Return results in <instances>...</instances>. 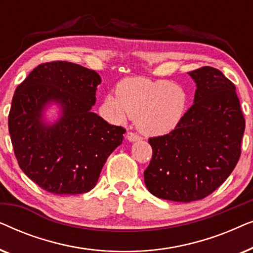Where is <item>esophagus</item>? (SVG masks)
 <instances>
[{
    "instance_id": "obj_1",
    "label": "esophagus",
    "mask_w": 253,
    "mask_h": 253,
    "mask_svg": "<svg viewBox=\"0 0 253 253\" xmlns=\"http://www.w3.org/2000/svg\"><path fill=\"white\" fill-rule=\"evenodd\" d=\"M126 139L129 141H137V140H140L141 137L139 134H137L136 132H132V131H129V132L126 133Z\"/></svg>"
}]
</instances>
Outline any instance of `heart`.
Listing matches in <instances>:
<instances>
[{
  "label": "heart",
  "mask_w": 253,
  "mask_h": 253,
  "mask_svg": "<svg viewBox=\"0 0 253 253\" xmlns=\"http://www.w3.org/2000/svg\"><path fill=\"white\" fill-rule=\"evenodd\" d=\"M188 103V93L182 86L141 77L124 79L117 86V95L109 94L106 98V105L117 119L131 117L147 136L175 129L184 116Z\"/></svg>",
  "instance_id": "obj_1"
}]
</instances>
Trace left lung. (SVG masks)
<instances>
[{
    "label": "left lung",
    "mask_w": 253,
    "mask_h": 253,
    "mask_svg": "<svg viewBox=\"0 0 253 253\" xmlns=\"http://www.w3.org/2000/svg\"><path fill=\"white\" fill-rule=\"evenodd\" d=\"M195 103L164 136L151 137L152 159L144 171L152 195L190 203L215 191L236 167L245 119L236 87L220 70L196 69Z\"/></svg>",
    "instance_id": "left-lung-1"
}]
</instances>
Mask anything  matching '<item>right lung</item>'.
Returning <instances> with one entry per match:
<instances>
[{
    "label": "right lung",
    "mask_w": 253,
    "mask_h": 253,
    "mask_svg": "<svg viewBox=\"0 0 253 253\" xmlns=\"http://www.w3.org/2000/svg\"><path fill=\"white\" fill-rule=\"evenodd\" d=\"M100 83L94 70L53 61L38 65L17 86L8 117L13 152L27 177L47 192H88L107 158L122 144L126 129L91 112ZM49 101L64 107L53 126L41 122Z\"/></svg>",
    "instance_id": "obj_1"
}]
</instances>
